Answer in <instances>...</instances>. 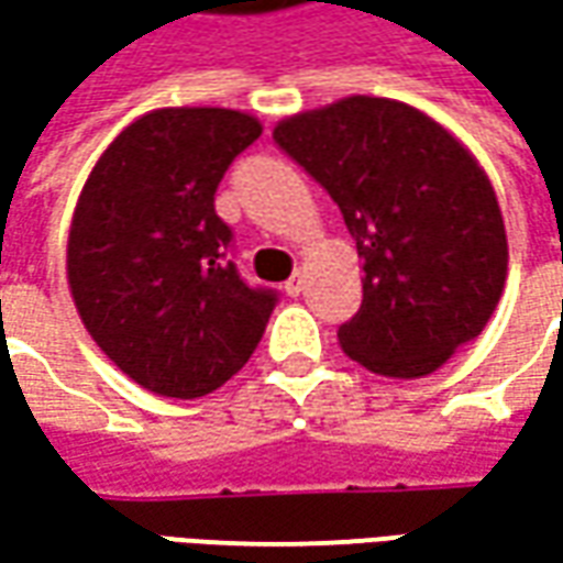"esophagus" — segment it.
Instances as JSON below:
<instances>
[{
	"mask_svg": "<svg viewBox=\"0 0 563 563\" xmlns=\"http://www.w3.org/2000/svg\"><path fill=\"white\" fill-rule=\"evenodd\" d=\"M285 291H288V297H297V294L303 291V272H294L291 278L285 282Z\"/></svg>",
	"mask_w": 563,
	"mask_h": 563,
	"instance_id": "1",
	"label": "esophagus"
}]
</instances>
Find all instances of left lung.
Masks as SVG:
<instances>
[{
	"label": "left lung",
	"mask_w": 563,
	"mask_h": 563,
	"mask_svg": "<svg viewBox=\"0 0 563 563\" xmlns=\"http://www.w3.org/2000/svg\"><path fill=\"white\" fill-rule=\"evenodd\" d=\"M275 143L335 200L363 260V303L338 329L369 373L420 378L479 335L508 278L495 187L426 112L344 97L278 121Z\"/></svg>",
	"instance_id": "8db88e82"
}]
</instances>
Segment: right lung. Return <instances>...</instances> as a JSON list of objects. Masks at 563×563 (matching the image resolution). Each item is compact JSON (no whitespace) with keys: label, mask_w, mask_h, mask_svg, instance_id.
<instances>
[{"label":"right lung","mask_w":563,"mask_h":563,"mask_svg":"<svg viewBox=\"0 0 563 563\" xmlns=\"http://www.w3.org/2000/svg\"><path fill=\"white\" fill-rule=\"evenodd\" d=\"M263 124L238 109L175 106L102 150L68 231V288L99 351L153 395L203 398L266 332L275 291L228 260L216 187Z\"/></svg>","instance_id":"add662e5"}]
</instances>
